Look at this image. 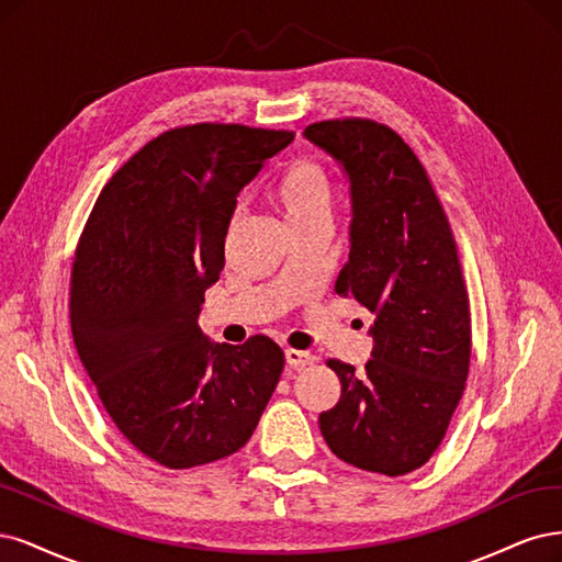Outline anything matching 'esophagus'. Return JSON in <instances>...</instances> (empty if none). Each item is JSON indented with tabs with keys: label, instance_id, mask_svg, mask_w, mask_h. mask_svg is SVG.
<instances>
[{
	"label": "esophagus",
	"instance_id": "1",
	"mask_svg": "<svg viewBox=\"0 0 562 562\" xmlns=\"http://www.w3.org/2000/svg\"><path fill=\"white\" fill-rule=\"evenodd\" d=\"M284 359H286V364L292 367V369H303V367H307V364H313L315 361V357L311 355V352H305V350H284Z\"/></svg>",
	"mask_w": 562,
	"mask_h": 562
}]
</instances>
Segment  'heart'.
<instances>
[{"instance_id": "b5f03b06", "label": "heart", "mask_w": 562, "mask_h": 562, "mask_svg": "<svg viewBox=\"0 0 562 562\" xmlns=\"http://www.w3.org/2000/svg\"><path fill=\"white\" fill-rule=\"evenodd\" d=\"M268 198L286 220L289 228L329 220L331 214V179L319 162L299 158L286 162L268 187ZM240 220L233 216L228 233L238 231Z\"/></svg>"}]
</instances>
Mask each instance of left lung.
<instances>
[{
  "label": "left lung",
  "instance_id": "1",
  "mask_svg": "<svg viewBox=\"0 0 562 562\" xmlns=\"http://www.w3.org/2000/svg\"><path fill=\"white\" fill-rule=\"evenodd\" d=\"M303 137L350 179V255L336 280L375 315L364 373L329 359L340 400L319 413L336 458L385 476L423 467L446 437L472 359V315L448 216L418 156L383 123L331 119Z\"/></svg>",
  "mask_w": 562,
  "mask_h": 562
}]
</instances>
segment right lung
<instances>
[{
	"instance_id": "1",
	"label": "right lung",
	"mask_w": 562,
	"mask_h": 562,
	"mask_svg": "<svg viewBox=\"0 0 562 562\" xmlns=\"http://www.w3.org/2000/svg\"><path fill=\"white\" fill-rule=\"evenodd\" d=\"M292 139L240 123L172 128L110 179L81 233L69 284L79 359L123 437L168 469L240 450L276 392L278 342H212L198 315L235 198Z\"/></svg>"
}]
</instances>
